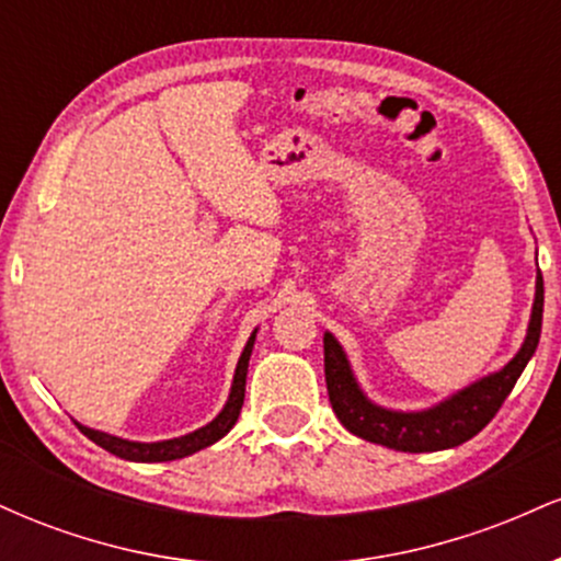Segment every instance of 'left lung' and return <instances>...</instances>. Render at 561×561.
I'll return each mask as SVG.
<instances>
[{"mask_svg":"<svg viewBox=\"0 0 561 561\" xmlns=\"http://www.w3.org/2000/svg\"><path fill=\"white\" fill-rule=\"evenodd\" d=\"M540 321H543V276L538 272L530 327H527L525 345L519 347L517 356L504 369L495 371V375L469 385L467 390L456 392L446 403L435 405L430 411H420V414H401V411L379 409V405L366 401L364 392L358 390L356 379L351 375L343 347L327 332L324 375L332 411L345 424V430H351L353 435L364 437L369 443H379V446L409 450V454L461 446V443L478 435L499 414L501 403L506 401V396L517 385L530 356L536 353L540 340Z\"/></svg>","mask_w":561,"mask_h":561,"instance_id":"1","label":"left lung"}]
</instances>
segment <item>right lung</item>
<instances>
[{
    "instance_id": "obj_1",
    "label": "right lung",
    "mask_w": 561,
    "mask_h": 561,
    "mask_svg": "<svg viewBox=\"0 0 561 561\" xmlns=\"http://www.w3.org/2000/svg\"><path fill=\"white\" fill-rule=\"evenodd\" d=\"M253 340L255 334H250L248 345H244L240 356V364H237L234 385H231L229 401L224 405V411L214 422L195 430V433L184 437H173V440H163V443H131V440H121V437L115 435L100 433V430H89L83 427V424H79V430L89 437V440H94L100 448L111 450V454L128 461H173V459H184V456L195 454L199 448H208L210 443L221 440V437L234 427L237 416H240L242 403H244V377H248V362H250V353H253Z\"/></svg>"
}]
</instances>
